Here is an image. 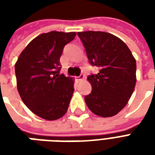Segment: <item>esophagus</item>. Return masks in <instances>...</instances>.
<instances>
[{
  "instance_id": "1",
  "label": "esophagus",
  "mask_w": 155,
  "mask_h": 155,
  "mask_svg": "<svg viewBox=\"0 0 155 155\" xmlns=\"http://www.w3.org/2000/svg\"><path fill=\"white\" fill-rule=\"evenodd\" d=\"M84 74H80L79 76H77V77H76V80L80 81H82V80H84Z\"/></svg>"
}]
</instances>
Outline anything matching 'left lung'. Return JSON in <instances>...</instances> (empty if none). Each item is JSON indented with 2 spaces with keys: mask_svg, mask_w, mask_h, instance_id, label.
I'll return each instance as SVG.
<instances>
[{
  "mask_svg": "<svg viewBox=\"0 0 155 155\" xmlns=\"http://www.w3.org/2000/svg\"><path fill=\"white\" fill-rule=\"evenodd\" d=\"M91 65L100 68L87 80L92 86L84 96L88 108L101 117L118 114L128 103L136 83V61L126 44L103 31L78 32Z\"/></svg>",
  "mask_w": 155,
  "mask_h": 155,
  "instance_id": "1",
  "label": "left lung"
}]
</instances>
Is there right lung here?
Returning a JSON list of instances; mask_svg holds the SVG:
<instances>
[{"mask_svg": "<svg viewBox=\"0 0 155 155\" xmlns=\"http://www.w3.org/2000/svg\"><path fill=\"white\" fill-rule=\"evenodd\" d=\"M75 32L51 31L35 37L15 65L17 89L24 104L36 115L54 120L64 115L74 92L72 78L60 74L64 45Z\"/></svg>", "mask_w": 155, "mask_h": 155, "instance_id": "add662e5", "label": "right lung"}]
</instances>
